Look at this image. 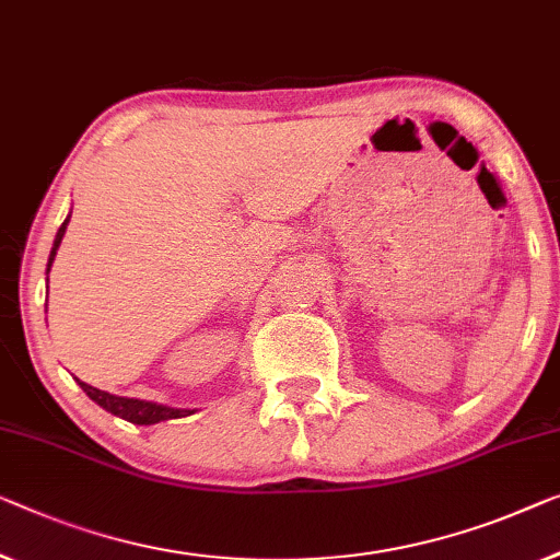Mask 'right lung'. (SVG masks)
I'll use <instances>...</instances> for the list:
<instances>
[{
  "mask_svg": "<svg viewBox=\"0 0 560 560\" xmlns=\"http://www.w3.org/2000/svg\"><path fill=\"white\" fill-rule=\"evenodd\" d=\"M67 223H70V215H67L60 231H57V236H55L52 252H49V258H47V273H49V269H52V261L57 256V248H60V244H62ZM80 387L90 399H93V402L103 407V410H107L115 417H122V420H128L132 424H155V422H163V420H178V417H188V415L196 412V410H186V407H171V405H161V402H148V399L110 395V392L97 389L93 385H88V382H80Z\"/></svg>",
  "mask_w": 560,
  "mask_h": 560,
  "instance_id": "add662e5",
  "label": "right lung"
}]
</instances>
